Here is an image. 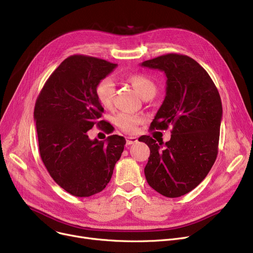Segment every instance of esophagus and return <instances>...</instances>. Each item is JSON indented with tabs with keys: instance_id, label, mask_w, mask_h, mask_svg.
Instances as JSON below:
<instances>
[{
	"instance_id": "obj_1",
	"label": "esophagus",
	"mask_w": 253,
	"mask_h": 253,
	"mask_svg": "<svg viewBox=\"0 0 253 253\" xmlns=\"http://www.w3.org/2000/svg\"><path fill=\"white\" fill-rule=\"evenodd\" d=\"M137 138L136 137H127L126 138V143L128 144V145H130V144H133V143H135V142H137Z\"/></svg>"
}]
</instances>
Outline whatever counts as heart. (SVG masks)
<instances>
[{"mask_svg": "<svg viewBox=\"0 0 253 253\" xmlns=\"http://www.w3.org/2000/svg\"><path fill=\"white\" fill-rule=\"evenodd\" d=\"M127 80L141 98L151 99L156 95L157 85L147 75L133 74L129 76ZM95 95L102 106L106 109L111 108L116 95V84L111 77H105L98 81L95 87ZM114 122L126 133H133L138 125L144 122V117L135 114L120 113L115 117Z\"/></svg>", "mask_w": 253, "mask_h": 253, "instance_id": "b5f03b06", "label": "heart"}]
</instances>
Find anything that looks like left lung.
I'll use <instances>...</instances> for the list:
<instances>
[{"instance_id":"8db88e82","label":"left lung","mask_w":253,"mask_h":253,"mask_svg":"<svg viewBox=\"0 0 253 253\" xmlns=\"http://www.w3.org/2000/svg\"><path fill=\"white\" fill-rule=\"evenodd\" d=\"M141 66L164 72L166 95L151 129L172 127L167 142L143 135L150 148L144 175L151 187L168 198L188 194L206 177L217 156L222 106L208 73L193 58L169 54Z\"/></svg>"}]
</instances>
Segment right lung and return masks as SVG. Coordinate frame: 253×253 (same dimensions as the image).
<instances>
[{
    "label": "right lung",
    "mask_w": 253,
    "mask_h": 253,
    "mask_svg": "<svg viewBox=\"0 0 253 253\" xmlns=\"http://www.w3.org/2000/svg\"><path fill=\"white\" fill-rule=\"evenodd\" d=\"M117 65L96 57L70 56L51 74L36 101L42 161L59 187L76 197L101 192L124 151L123 136L115 134L102 141L91 140L87 133L94 125L104 124L99 121L103 108L95 87Z\"/></svg>",
    "instance_id": "1"
}]
</instances>
